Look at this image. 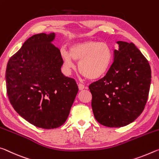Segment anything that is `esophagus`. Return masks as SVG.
<instances>
[{"instance_id":"34e87169","label":"esophagus","mask_w":159,"mask_h":159,"mask_svg":"<svg viewBox=\"0 0 159 159\" xmlns=\"http://www.w3.org/2000/svg\"><path fill=\"white\" fill-rule=\"evenodd\" d=\"M78 87H79V89H80V91L85 89L84 85L82 84H78Z\"/></svg>"}]
</instances>
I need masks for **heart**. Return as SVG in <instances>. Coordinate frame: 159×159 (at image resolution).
Returning <instances> with one entry per match:
<instances>
[{
	"instance_id": "b5f03b06",
	"label": "heart",
	"mask_w": 159,
	"mask_h": 159,
	"mask_svg": "<svg viewBox=\"0 0 159 159\" xmlns=\"http://www.w3.org/2000/svg\"><path fill=\"white\" fill-rule=\"evenodd\" d=\"M61 57L67 69L73 68L74 61L79 62L80 73L94 80L102 77L108 71L113 52L108 43L87 40L72 43L69 46V52L61 51Z\"/></svg>"
}]
</instances>
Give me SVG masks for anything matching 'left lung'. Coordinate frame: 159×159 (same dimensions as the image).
<instances>
[{"label": "left lung", "mask_w": 159, "mask_h": 159, "mask_svg": "<svg viewBox=\"0 0 159 159\" xmlns=\"http://www.w3.org/2000/svg\"><path fill=\"white\" fill-rule=\"evenodd\" d=\"M114 61L106 76L89 86L93 115L100 124L120 127L142 113L149 95L152 71L133 43L116 42Z\"/></svg>", "instance_id": "left-lung-1"}]
</instances>
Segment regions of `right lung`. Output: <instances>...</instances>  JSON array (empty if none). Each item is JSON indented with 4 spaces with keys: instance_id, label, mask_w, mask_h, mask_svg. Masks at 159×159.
<instances>
[{
    "instance_id": "obj_1",
    "label": "right lung",
    "mask_w": 159,
    "mask_h": 159,
    "mask_svg": "<svg viewBox=\"0 0 159 159\" xmlns=\"http://www.w3.org/2000/svg\"><path fill=\"white\" fill-rule=\"evenodd\" d=\"M56 34L31 36L10 58L6 89L15 111L29 123L43 129L66 123L78 93L74 79L62 73L63 61L52 42Z\"/></svg>"
}]
</instances>
